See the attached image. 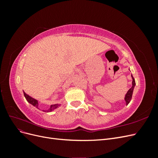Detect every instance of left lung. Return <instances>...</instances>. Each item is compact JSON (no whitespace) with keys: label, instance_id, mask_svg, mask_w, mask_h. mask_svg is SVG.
<instances>
[{"label":"left lung","instance_id":"1","mask_svg":"<svg viewBox=\"0 0 158 158\" xmlns=\"http://www.w3.org/2000/svg\"><path fill=\"white\" fill-rule=\"evenodd\" d=\"M132 86L131 87V89H129V90L127 92V94L125 95V101H126L127 105H128L129 103V102H131V100L132 99V96L133 89H134V88H135V85H136L135 78H134L132 75Z\"/></svg>","mask_w":158,"mask_h":158}]
</instances>
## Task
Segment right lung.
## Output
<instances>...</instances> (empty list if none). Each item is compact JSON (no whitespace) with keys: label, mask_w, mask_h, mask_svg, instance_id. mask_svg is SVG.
<instances>
[{"label":"right lung","mask_w":158,"mask_h":158,"mask_svg":"<svg viewBox=\"0 0 158 158\" xmlns=\"http://www.w3.org/2000/svg\"><path fill=\"white\" fill-rule=\"evenodd\" d=\"M23 95H24V96H25L26 100H27V101L28 102H29L30 103H31V105H33V106H34V107H36L37 108L38 107V102H37V100H36V99H33V98H31L30 96H29V95H27L24 92H23ZM60 106V105H59V104L52 105V106H51V107H50V109H49V110H47V112L52 111V110H54L55 109L57 108V107H58V106Z\"/></svg>","instance_id":"obj_1"}]
</instances>
